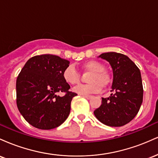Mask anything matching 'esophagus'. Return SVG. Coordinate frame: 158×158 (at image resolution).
<instances>
[{
    "mask_svg": "<svg viewBox=\"0 0 158 158\" xmlns=\"http://www.w3.org/2000/svg\"><path fill=\"white\" fill-rule=\"evenodd\" d=\"M82 97H85V98H86V99H90L92 97H93V96H90V95H82Z\"/></svg>",
    "mask_w": 158,
    "mask_h": 158,
    "instance_id": "esophagus-1",
    "label": "esophagus"
}]
</instances>
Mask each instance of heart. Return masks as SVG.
I'll return each instance as SVG.
<instances>
[{
    "mask_svg": "<svg viewBox=\"0 0 158 158\" xmlns=\"http://www.w3.org/2000/svg\"><path fill=\"white\" fill-rule=\"evenodd\" d=\"M81 68L85 71L91 72L88 78L89 84L79 85L73 88V91L80 95H88L90 94L98 93L106 88L111 83V77L106 70L104 64L95 60L85 62ZM62 77L64 80L69 85H77L80 81V73L73 66H69L63 71Z\"/></svg>",
    "mask_w": 158,
    "mask_h": 158,
    "instance_id": "obj_1",
    "label": "heart"
}]
</instances>
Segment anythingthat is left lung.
I'll list each match as a JSON object with an SVG mask.
<instances>
[{"instance_id": "left-lung-1", "label": "left lung", "mask_w": 158, "mask_h": 158, "mask_svg": "<svg viewBox=\"0 0 158 158\" xmlns=\"http://www.w3.org/2000/svg\"><path fill=\"white\" fill-rule=\"evenodd\" d=\"M99 57L110 63L113 70V94L102 98V105L94 115L108 126H123L138 113L143 102V88L140 71L128 56L115 52H105Z\"/></svg>"}]
</instances>
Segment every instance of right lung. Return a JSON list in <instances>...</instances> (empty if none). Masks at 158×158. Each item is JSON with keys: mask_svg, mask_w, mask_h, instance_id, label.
Wrapping results in <instances>:
<instances>
[{"mask_svg": "<svg viewBox=\"0 0 158 158\" xmlns=\"http://www.w3.org/2000/svg\"><path fill=\"white\" fill-rule=\"evenodd\" d=\"M70 61L44 54L30 58L16 80V103L20 113L32 126L49 130L68 118L70 103L77 94L62 77ZM65 93L63 97L58 93Z\"/></svg>", "mask_w": 158, "mask_h": 158, "instance_id": "1", "label": "right lung"}]
</instances>
